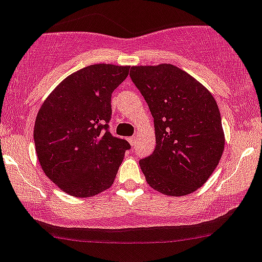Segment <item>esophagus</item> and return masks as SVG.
Instances as JSON below:
<instances>
[{"mask_svg": "<svg viewBox=\"0 0 262 262\" xmlns=\"http://www.w3.org/2000/svg\"><path fill=\"white\" fill-rule=\"evenodd\" d=\"M128 142L130 143V145H134V144H136V137H129Z\"/></svg>", "mask_w": 262, "mask_h": 262, "instance_id": "obj_1", "label": "esophagus"}]
</instances>
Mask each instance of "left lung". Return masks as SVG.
<instances>
[{
    "mask_svg": "<svg viewBox=\"0 0 262 262\" xmlns=\"http://www.w3.org/2000/svg\"><path fill=\"white\" fill-rule=\"evenodd\" d=\"M130 79L154 118L156 149L139 161L145 180L167 196L192 193L211 177L224 152L216 100L174 65L133 66Z\"/></svg>",
    "mask_w": 262,
    "mask_h": 262,
    "instance_id": "left-lung-1",
    "label": "left lung"
}]
</instances>
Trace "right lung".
I'll use <instances>...</instances> for the list:
<instances>
[{
	"mask_svg": "<svg viewBox=\"0 0 262 262\" xmlns=\"http://www.w3.org/2000/svg\"><path fill=\"white\" fill-rule=\"evenodd\" d=\"M130 66L90 65L55 88L37 113L34 140L41 168L74 197H92L114 182L130 144L109 132L112 94Z\"/></svg>",
	"mask_w": 262,
	"mask_h": 262,
	"instance_id": "obj_1",
	"label": "right lung"
}]
</instances>
